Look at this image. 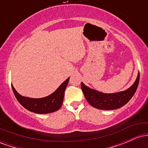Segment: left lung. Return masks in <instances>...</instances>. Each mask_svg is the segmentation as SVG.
Wrapping results in <instances>:
<instances>
[{
  "instance_id": "8db88e82",
  "label": "left lung",
  "mask_w": 148,
  "mask_h": 148,
  "mask_svg": "<svg viewBox=\"0 0 148 148\" xmlns=\"http://www.w3.org/2000/svg\"><path fill=\"white\" fill-rule=\"evenodd\" d=\"M139 72L135 82L124 91L115 93H103L88 87L81 82V89L88 102L95 108L101 110H114L123 106L135 94L139 83Z\"/></svg>"
}]
</instances>
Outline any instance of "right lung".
<instances>
[{
  "label": "right lung",
  "instance_id": "add662e5",
  "mask_svg": "<svg viewBox=\"0 0 148 148\" xmlns=\"http://www.w3.org/2000/svg\"><path fill=\"white\" fill-rule=\"evenodd\" d=\"M69 77L67 79L49 96L42 98H30L22 96L12 85V90L18 101L25 109L39 114H46L58 111L63 102L64 90L68 84Z\"/></svg>",
  "mask_w": 148,
  "mask_h": 148
}]
</instances>
